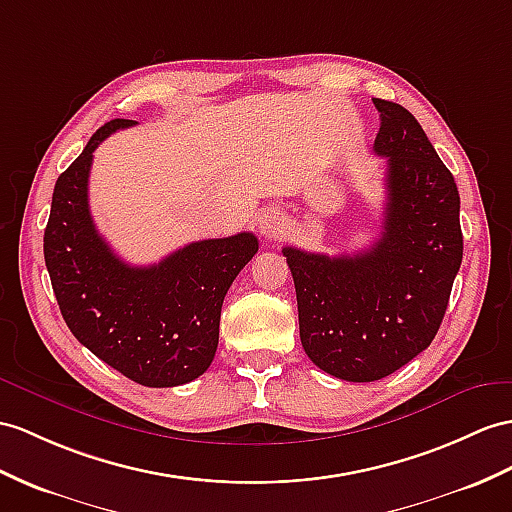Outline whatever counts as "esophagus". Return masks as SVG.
<instances>
[{
	"label": "esophagus",
	"mask_w": 512,
	"mask_h": 512,
	"mask_svg": "<svg viewBox=\"0 0 512 512\" xmlns=\"http://www.w3.org/2000/svg\"><path fill=\"white\" fill-rule=\"evenodd\" d=\"M282 228H284V219L280 210L267 208L258 215V230L265 239H276V236L282 232Z\"/></svg>",
	"instance_id": "obj_1"
}]
</instances>
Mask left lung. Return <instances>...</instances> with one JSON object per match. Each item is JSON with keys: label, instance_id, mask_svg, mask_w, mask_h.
Here are the masks:
<instances>
[{"label": "left lung", "instance_id": "8db88e82", "mask_svg": "<svg viewBox=\"0 0 512 512\" xmlns=\"http://www.w3.org/2000/svg\"><path fill=\"white\" fill-rule=\"evenodd\" d=\"M386 158L382 236L365 252L326 256L284 247L293 273L299 339L334 378L391 376L432 343L463 260L454 176L410 112L373 99Z\"/></svg>", "mask_w": 512, "mask_h": 512}]
</instances>
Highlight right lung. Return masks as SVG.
Listing matches in <instances>:
<instances>
[{
  "instance_id": "obj_1",
  "label": "right lung",
  "mask_w": 512,
  "mask_h": 512,
  "mask_svg": "<svg viewBox=\"0 0 512 512\" xmlns=\"http://www.w3.org/2000/svg\"><path fill=\"white\" fill-rule=\"evenodd\" d=\"M134 123L108 121L60 173L43 252L73 336L126 378L160 389L191 382L213 363L223 297L258 239L241 232L189 243L149 267L123 263L93 223L89 173L97 145Z\"/></svg>"
}]
</instances>
